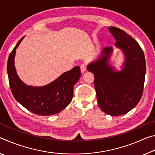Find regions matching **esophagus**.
<instances>
[{
    "mask_svg": "<svg viewBox=\"0 0 155 155\" xmlns=\"http://www.w3.org/2000/svg\"><path fill=\"white\" fill-rule=\"evenodd\" d=\"M80 69H81V72L84 73L86 71H87V64H84H84H81Z\"/></svg>",
    "mask_w": 155,
    "mask_h": 155,
    "instance_id": "obj_1",
    "label": "esophagus"
}]
</instances>
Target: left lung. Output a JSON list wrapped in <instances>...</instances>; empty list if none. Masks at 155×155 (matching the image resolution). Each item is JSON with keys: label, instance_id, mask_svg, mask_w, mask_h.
I'll return each instance as SVG.
<instances>
[{"label": "left lung", "instance_id": "left-lung-1", "mask_svg": "<svg viewBox=\"0 0 155 155\" xmlns=\"http://www.w3.org/2000/svg\"><path fill=\"white\" fill-rule=\"evenodd\" d=\"M116 40L115 46L125 55L123 69L115 71L109 66L111 47L103 49L100 59L88 65L94 75V86L101 110L108 115H121L132 110L140 101L146 75L143 50L130 35L115 27L108 28Z\"/></svg>", "mask_w": 155, "mask_h": 155}]
</instances>
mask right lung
<instances>
[{"label": "right lung", "mask_w": 155, "mask_h": 155, "mask_svg": "<svg viewBox=\"0 0 155 155\" xmlns=\"http://www.w3.org/2000/svg\"><path fill=\"white\" fill-rule=\"evenodd\" d=\"M23 38L18 42L7 61V74L12 94L22 106L36 115L48 116L60 113L72 100L73 87L81 76L80 68L76 66L46 86H27L20 80L14 66L16 49Z\"/></svg>", "instance_id": "right-lung-1"}]
</instances>
